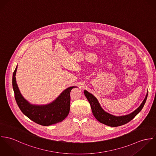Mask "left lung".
Returning <instances> with one entry per match:
<instances>
[{"label":"left lung","instance_id":"8db88e82","mask_svg":"<svg viewBox=\"0 0 156 156\" xmlns=\"http://www.w3.org/2000/svg\"><path fill=\"white\" fill-rule=\"evenodd\" d=\"M84 93L88 101L90 104L92 112L94 117L100 122L111 127L120 126L131 121L143 108L148 96L147 93L142 104L135 111L126 115L115 116L105 111L100 105L98 99L92 94L90 93L86 90H84Z\"/></svg>","mask_w":156,"mask_h":156}]
</instances>
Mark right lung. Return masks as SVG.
Masks as SVG:
<instances>
[{
  "mask_svg": "<svg viewBox=\"0 0 156 156\" xmlns=\"http://www.w3.org/2000/svg\"><path fill=\"white\" fill-rule=\"evenodd\" d=\"M17 69V66L13 73L12 87L16 101L22 112L31 120L45 126L64 120L69 112L70 92L75 87H70L65 90L50 104L44 105H32L23 98L19 90L16 78Z\"/></svg>",
  "mask_w": 156,
  "mask_h": 156,
  "instance_id": "obj_1",
  "label": "right lung"
}]
</instances>
